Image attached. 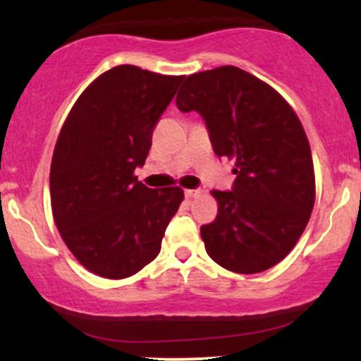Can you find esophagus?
<instances>
[{"label":"esophagus","instance_id":"esophagus-1","mask_svg":"<svg viewBox=\"0 0 361 361\" xmlns=\"http://www.w3.org/2000/svg\"><path fill=\"white\" fill-rule=\"evenodd\" d=\"M202 192L198 188H190V190H185V197L188 198V200H192V198H197L198 195H200Z\"/></svg>","mask_w":361,"mask_h":361}]
</instances>
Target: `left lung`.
I'll list each match as a JSON object with an SVG mask.
<instances>
[{
	"label": "left lung",
	"mask_w": 361,
	"mask_h": 361,
	"mask_svg": "<svg viewBox=\"0 0 361 361\" xmlns=\"http://www.w3.org/2000/svg\"><path fill=\"white\" fill-rule=\"evenodd\" d=\"M176 106L198 111L215 154L234 161L233 190H214L217 217L200 227L209 256L244 275L275 267L299 241L316 200L299 117L279 91L235 66L190 74Z\"/></svg>",
	"instance_id": "left-lung-1"
}]
</instances>
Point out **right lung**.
Masks as SVG:
<instances>
[{"label": "right lung", "mask_w": 361, "mask_h": 361, "mask_svg": "<svg viewBox=\"0 0 361 361\" xmlns=\"http://www.w3.org/2000/svg\"><path fill=\"white\" fill-rule=\"evenodd\" d=\"M183 78L111 68L82 91L61 128L51 164L54 222L94 275L120 280L142 270L183 202L180 186L152 190L134 175Z\"/></svg>", "instance_id": "right-lung-1"}]
</instances>
